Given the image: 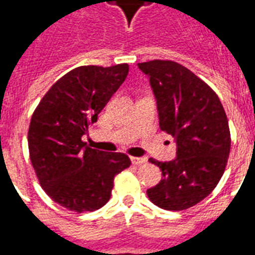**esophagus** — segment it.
Instances as JSON below:
<instances>
[{
  "instance_id": "34e87169",
  "label": "esophagus",
  "mask_w": 255,
  "mask_h": 255,
  "mask_svg": "<svg viewBox=\"0 0 255 255\" xmlns=\"http://www.w3.org/2000/svg\"><path fill=\"white\" fill-rule=\"evenodd\" d=\"M131 161H132L133 165H143L147 162L146 158H142V157H131Z\"/></svg>"
}]
</instances>
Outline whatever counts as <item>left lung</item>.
Returning <instances> with one entry per match:
<instances>
[{
    "instance_id": "8db88e82",
    "label": "left lung",
    "mask_w": 255,
    "mask_h": 255,
    "mask_svg": "<svg viewBox=\"0 0 255 255\" xmlns=\"http://www.w3.org/2000/svg\"><path fill=\"white\" fill-rule=\"evenodd\" d=\"M138 67L150 78L160 128L176 139V160L161 162V182L147 190L158 208L184 210L208 197L219 184L231 150V132L223 104L195 73L171 60Z\"/></svg>"
}]
</instances>
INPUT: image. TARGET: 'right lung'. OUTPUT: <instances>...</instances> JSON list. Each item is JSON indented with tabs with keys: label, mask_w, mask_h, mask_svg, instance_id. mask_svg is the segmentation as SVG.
Here are the masks:
<instances>
[{
	"label": "right lung",
	"mask_w": 255,
	"mask_h": 255,
	"mask_svg": "<svg viewBox=\"0 0 255 255\" xmlns=\"http://www.w3.org/2000/svg\"><path fill=\"white\" fill-rule=\"evenodd\" d=\"M128 69V64L75 68L53 84L32 113L31 164L45 192L68 210L102 208L111 198L115 176L131 165L128 155L91 149L82 140Z\"/></svg>",
	"instance_id": "right-lung-1"
}]
</instances>
